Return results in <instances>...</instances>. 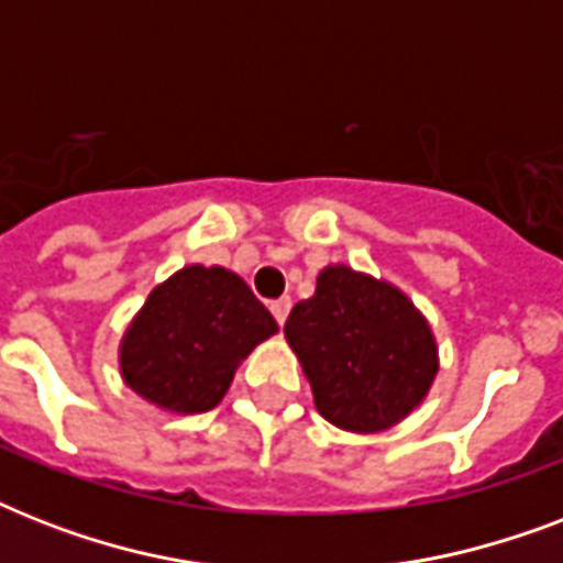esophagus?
<instances>
[{
    "mask_svg": "<svg viewBox=\"0 0 563 563\" xmlns=\"http://www.w3.org/2000/svg\"><path fill=\"white\" fill-rule=\"evenodd\" d=\"M272 316H274V321H277V324H286V316H289V309H291V300L289 298H280V300H272Z\"/></svg>",
    "mask_w": 563,
    "mask_h": 563,
    "instance_id": "esophagus-1",
    "label": "esophagus"
}]
</instances>
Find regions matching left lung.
Masks as SVG:
<instances>
[{
  "label": "left lung",
  "instance_id": "1",
  "mask_svg": "<svg viewBox=\"0 0 563 563\" xmlns=\"http://www.w3.org/2000/svg\"><path fill=\"white\" fill-rule=\"evenodd\" d=\"M283 333L318 411L347 432L388 429L435 379L438 351L427 318L391 283L347 265L318 274L316 295L295 303Z\"/></svg>",
  "mask_w": 563,
  "mask_h": 563
}]
</instances>
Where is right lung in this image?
Returning a JSON list of instances; mask_svg holds the SVG:
<instances>
[{
	"instance_id": "add662e5",
	"label": "right lung",
	"mask_w": 563,
	"mask_h": 563,
	"mask_svg": "<svg viewBox=\"0 0 563 563\" xmlns=\"http://www.w3.org/2000/svg\"><path fill=\"white\" fill-rule=\"evenodd\" d=\"M277 333L247 283L219 265H187L148 295L122 339V376L140 397L178 415L219 406L236 365Z\"/></svg>"
}]
</instances>
